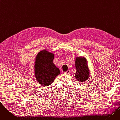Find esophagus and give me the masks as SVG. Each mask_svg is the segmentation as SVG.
Instances as JSON below:
<instances>
[{
    "label": "esophagus",
    "instance_id": "34e87169",
    "mask_svg": "<svg viewBox=\"0 0 120 120\" xmlns=\"http://www.w3.org/2000/svg\"><path fill=\"white\" fill-rule=\"evenodd\" d=\"M70 70H68L67 71L65 72L64 73H65V74H68L69 73H70Z\"/></svg>",
    "mask_w": 120,
    "mask_h": 120
}]
</instances>
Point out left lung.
Masks as SVG:
<instances>
[{"label":"left lung","mask_w":120,"mask_h":120,"mask_svg":"<svg viewBox=\"0 0 120 120\" xmlns=\"http://www.w3.org/2000/svg\"><path fill=\"white\" fill-rule=\"evenodd\" d=\"M75 65L76 68L75 77L79 82H84L89 79L90 71L87 66L86 58L83 57H76Z\"/></svg>","instance_id":"obj_1"}]
</instances>
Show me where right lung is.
<instances>
[{"label":"right lung","instance_id":"1","mask_svg":"<svg viewBox=\"0 0 120 120\" xmlns=\"http://www.w3.org/2000/svg\"><path fill=\"white\" fill-rule=\"evenodd\" d=\"M54 54L48 50L39 52L35 59L34 73L36 81L45 87L52 84L55 77L60 73L59 69L53 63Z\"/></svg>","mask_w":120,"mask_h":120}]
</instances>
